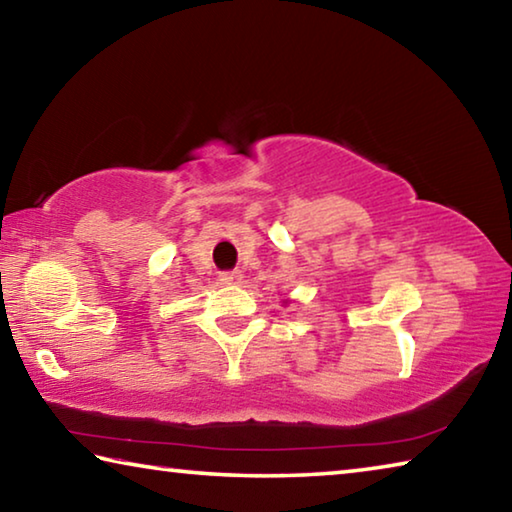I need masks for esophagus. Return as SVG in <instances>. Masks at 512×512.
Wrapping results in <instances>:
<instances>
[{
  "label": "esophagus",
  "instance_id": "esophagus-1",
  "mask_svg": "<svg viewBox=\"0 0 512 512\" xmlns=\"http://www.w3.org/2000/svg\"><path fill=\"white\" fill-rule=\"evenodd\" d=\"M219 280L223 284H228V287H239L241 282H244V273L241 271H230V273H221Z\"/></svg>",
  "mask_w": 512,
  "mask_h": 512
}]
</instances>
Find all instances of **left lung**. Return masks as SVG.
Masks as SVG:
<instances>
[{
	"instance_id": "obj_1",
	"label": "left lung",
	"mask_w": 512,
	"mask_h": 512,
	"mask_svg": "<svg viewBox=\"0 0 512 512\" xmlns=\"http://www.w3.org/2000/svg\"><path fill=\"white\" fill-rule=\"evenodd\" d=\"M284 302H287V300H284Z\"/></svg>"
}]
</instances>
